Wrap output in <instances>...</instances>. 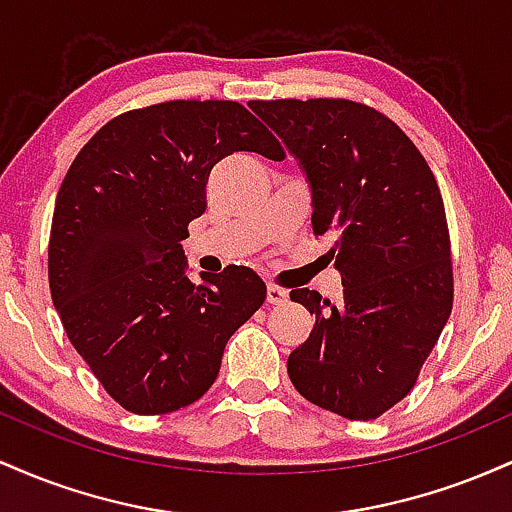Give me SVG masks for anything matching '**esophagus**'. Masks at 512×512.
Instances as JSON below:
<instances>
[{
  "label": "esophagus",
  "mask_w": 512,
  "mask_h": 512,
  "mask_svg": "<svg viewBox=\"0 0 512 512\" xmlns=\"http://www.w3.org/2000/svg\"><path fill=\"white\" fill-rule=\"evenodd\" d=\"M286 298H289V291L281 289V286H276V284H267V303L279 305V303H284Z\"/></svg>",
  "instance_id": "34e87169"
}]
</instances>
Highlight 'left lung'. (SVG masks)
Masks as SVG:
<instances>
[{
    "label": "left lung",
    "instance_id": "left-lung-1",
    "mask_svg": "<svg viewBox=\"0 0 512 512\" xmlns=\"http://www.w3.org/2000/svg\"><path fill=\"white\" fill-rule=\"evenodd\" d=\"M310 182L313 233L342 274L337 305L317 291L291 301L315 315L291 351L308 402L351 421L378 419L409 395L452 310L450 236L426 158L390 117L344 98L250 101Z\"/></svg>",
    "mask_w": 512,
    "mask_h": 512
}]
</instances>
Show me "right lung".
Masks as SVG:
<instances>
[{"mask_svg": "<svg viewBox=\"0 0 512 512\" xmlns=\"http://www.w3.org/2000/svg\"><path fill=\"white\" fill-rule=\"evenodd\" d=\"M279 161L274 134L236 101H168L113 117L64 175L52 214L50 293L69 342L134 414H168L214 385L231 334L267 298L248 267L185 274L187 223L221 158Z\"/></svg>", "mask_w": 512, "mask_h": 512, "instance_id": "obj_1", "label": "right lung"}]
</instances>
